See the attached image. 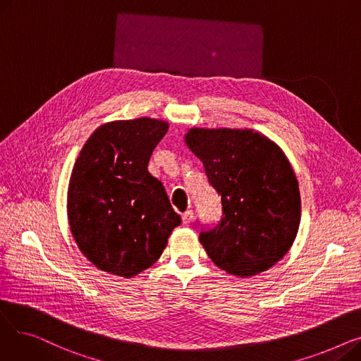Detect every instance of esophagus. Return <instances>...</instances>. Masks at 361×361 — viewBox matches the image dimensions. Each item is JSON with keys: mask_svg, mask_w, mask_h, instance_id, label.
Masks as SVG:
<instances>
[{"mask_svg": "<svg viewBox=\"0 0 361 361\" xmlns=\"http://www.w3.org/2000/svg\"><path fill=\"white\" fill-rule=\"evenodd\" d=\"M181 219H183V224H184V225H190L192 221H193V211H185V212L181 215Z\"/></svg>", "mask_w": 361, "mask_h": 361, "instance_id": "1", "label": "esophagus"}]
</instances>
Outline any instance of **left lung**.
<instances>
[{
    "mask_svg": "<svg viewBox=\"0 0 361 361\" xmlns=\"http://www.w3.org/2000/svg\"><path fill=\"white\" fill-rule=\"evenodd\" d=\"M185 143L221 196L222 218L199 240L216 267L249 278L293 245L301 216L298 181L281 147L245 128H190Z\"/></svg>",
    "mask_w": 361,
    "mask_h": 361,
    "instance_id": "8db88e82",
    "label": "left lung"
}]
</instances>
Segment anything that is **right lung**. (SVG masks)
Returning <instances> with one entry per match:
<instances>
[{"label":"right lung","mask_w":361,"mask_h":361,"mask_svg":"<svg viewBox=\"0 0 361 361\" xmlns=\"http://www.w3.org/2000/svg\"><path fill=\"white\" fill-rule=\"evenodd\" d=\"M166 131V121L147 117L106 123L74 164L70 230L80 252L104 272L131 278L147 269L181 222L162 183L147 171Z\"/></svg>","instance_id":"1"}]
</instances>
